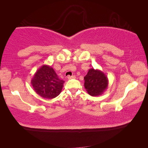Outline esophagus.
<instances>
[{
    "label": "esophagus",
    "mask_w": 148,
    "mask_h": 148,
    "mask_svg": "<svg viewBox=\"0 0 148 148\" xmlns=\"http://www.w3.org/2000/svg\"><path fill=\"white\" fill-rule=\"evenodd\" d=\"M75 77H76V76H69L68 77H67V78H68V79H74Z\"/></svg>",
    "instance_id": "obj_1"
}]
</instances>
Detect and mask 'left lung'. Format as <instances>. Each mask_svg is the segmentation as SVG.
Here are the masks:
<instances>
[{"label": "left lung", "mask_w": 148, "mask_h": 148, "mask_svg": "<svg viewBox=\"0 0 148 148\" xmlns=\"http://www.w3.org/2000/svg\"><path fill=\"white\" fill-rule=\"evenodd\" d=\"M84 80L85 89L92 97L103 94L108 86V79L106 75L99 69H90L84 77Z\"/></svg>", "instance_id": "left-lung-1"}]
</instances>
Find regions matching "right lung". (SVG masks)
Instances as JSON below:
<instances>
[{
	"instance_id": "right-lung-1",
	"label": "right lung",
	"mask_w": 148,
	"mask_h": 148,
	"mask_svg": "<svg viewBox=\"0 0 148 148\" xmlns=\"http://www.w3.org/2000/svg\"><path fill=\"white\" fill-rule=\"evenodd\" d=\"M64 81L60 79L51 66L44 64L37 70L31 81L34 91L41 97L52 99L61 93Z\"/></svg>"
}]
</instances>
